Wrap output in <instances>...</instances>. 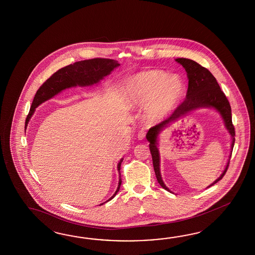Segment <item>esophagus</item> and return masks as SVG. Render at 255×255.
I'll return each mask as SVG.
<instances>
[{"label":"esophagus","mask_w":255,"mask_h":255,"mask_svg":"<svg viewBox=\"0 0 255 255\" xmlns=\"http://www.w3.org/2000/svg\"><path fill=\"white\" fill-rule=\"evenodd\" d=\"M145 136V132L144 131H140L137 133L138 140H143Z\"/></svg>","instance_id":"obj_1"}]
</instances>
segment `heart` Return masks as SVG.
I'll use <instances>...</instances> for the list:
<instances>
[{
  "label": "heart",
  "mask_w": 255,
  "mask_h": 255,
  "mask_svg": "<svg viewBox=\"0 0 255 255\" xmlns=\"http://www.w3.org/2000/svg\"><path fill=\"white\" fill-rule=\"evenodd\" d=\"M126 97L132 106H145V118L158 123L170 115L186 94V84L178 75L159 70L139 72L127 79Z\"/></svg>",
  "instance_id": "obj_1"
}]
</instances>
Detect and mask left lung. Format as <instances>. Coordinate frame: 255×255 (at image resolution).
<instances>
[{"label":"left lung","instance_id":"1","mask_svg":"<svg viewBox=\"0 0 255 255\" xmlns=\"http://www.w3.org/2000/svg\"><path fill=\"white\" fill-rule=\"evenodd\" d=\"M175 61L179 63L186 69V76L188 79V88L186 93V100L174 110L170 117L162 123L150 128L146 133V139L149 142V149L151 153L152 161L154 171L158 184L168 192L172 193L169 187L166 186L160 173V155L158 151V141L159 135L162 131L168 128L172 124L176 123L182 118L186 117L190 112L201 109H213L220 115L225 128L231 136V145H230V155L227 160L225 170L221 173L220 176L212 183L210 186H214L218 181H220L225 173L227 172L229 159L232 154L235 144V129L232 124V114L231 107L227 100V97L221 90L216 79L208 69L201 67L191 59L187 58H176Z\"/></svg>","mask_w":255,"mask_h":255}]
</instances>
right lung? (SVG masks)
<instances>
[{
  "mask_svg": "<svg viewBox=\"0 0 255 255\" xmlns=\"http://www.w3.org/2000/svg\"><path fill=\"white\" fill-rule=\"evenodd\" d=\"M119 66H120V63L116 60L95 58V59L75 62L74 64H71L57 70L37 91L31 108L28 112V117L26 119L25 131L28 127L30 119L34 114L35 110L41 104L60 94L64 90L73 88L77 86L88 87V86H93L95 84L97 85L106 76L110 75V73ZM123 159L124 158L120 159L117 166L119 177H120L117 189L113 194V196L110 198V200H107L106 202L112 200L120 190V187L122 185L121 164L123 162ZM104 203L105 202L102 204Z\"/></svg>",
  "mask_w": 255,
  "mask_h": 255,
  "instance_id": "right-lung-1",
  "label": "right lung"
}]
</instances>
